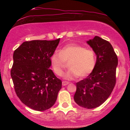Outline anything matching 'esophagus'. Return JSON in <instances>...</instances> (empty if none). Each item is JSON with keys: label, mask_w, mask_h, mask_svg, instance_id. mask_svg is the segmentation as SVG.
Instances as JSON below:
<instances>
[{"label": "esophagus", "mask_w": 130, "mask_h": 130, "mask_svg": "<svg viewBox=\"0 0 130 130\" xmlns=\"http://www.w3.org/2000/svg\"><path fill=\"white\" fill-rule=\"evenodd\" d=\"M69 84V83L67 81H62V86H67V85H68Z\"/></svg>", "instance_id": "1"}]
</instances>
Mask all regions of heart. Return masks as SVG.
<instances>
[{"instance_id":"heart-1","label":"heart","mask_w":130,"mask_h":130,"mask_svg":"<svg viewBox=\"0 0 130 130\" xmlns=\"http://www.w3.org/2000/svg\"><path fill=\"white\" fill-rule=\"evenodd\" d=\"M50 63L54 73L62 76L68 62L69 70L64 76L67 80H73L79 76L86 77L93 71L96 65V55L90 49L76 44H68L61 48L59 53L50 57Z\"/></svg>"}]
</instances>
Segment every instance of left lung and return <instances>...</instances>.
Wrapping results in <instances>:
<instances>
[{
	"mask_svg": "<svg viewBox=\"0 0 130 130\" xmlns=\"http://www.w3.org/2000/svg\"><path fill=\"white\" fill-rule=\"evenodd\" d=\"M87 43L96 54V65L87 78L76 83L74 100L79 106L93 109L103 103L114 89L118 59L106 40L95 36Z\"/></svg>",
	"mask_w": 130,
	"mask_h": 130,
	"instance_id": "obj_1",
	"label": "left lung"
}]
</instances>
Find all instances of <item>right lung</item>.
<instances>
[{"label":"right lung","instance_id":"right-lung-1","mask_svg":"<svg viewBox=\"0 0 130 130\" xmlns=\"http://www.w3.org/2000/svg\"><path fill=\"white\" fill-rule=\"evenodd\" d=\"M60 38L25 41L13 53L11 76L20 100L29 108L46 111L56 103L62 81L51 67L50 57Z\"/></svg>","mask_w":130,"mask_h":130}]
</instances>
